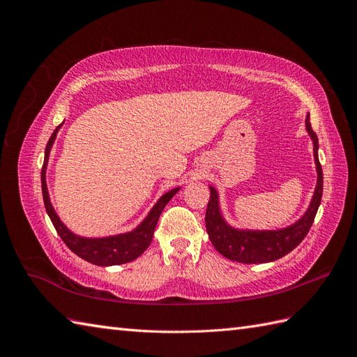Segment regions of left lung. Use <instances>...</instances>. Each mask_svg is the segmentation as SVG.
I'll return each mask as SVG.
<instances>
[{"mask_svg":"<svg viewBox=\"0 0 357 357\" xmlns=\"http://www.w3.org/2000/svg\"><path fill=\"white\" fill-rule=\"evenodd\" d=\"M305 126L308 135L312 139V152L317 169V185L314 195L311 198L310 207L305 214L287 228L275 231H250L236 229L226 223L219 205V193L210 186V201L205 213V228L208 238L215 250L225 257L241 264H265L273 262L286 256L305 238L319 210L323 193V172L319 162V139L310 123V114H307Z\"/></svg>","mask_w":357,"mask_h":357,"instance_id":"obj_1","label":"left lung"}]
</instances>
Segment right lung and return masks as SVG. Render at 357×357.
Segmentation results:
<instances>
[{
	"mask_svg": "<svg viewBox=\"0 0 357 357\" xmlns=\"http://www.w3.org/2000/svg\"><path fill=\"white\" fill-rule=\"evenodd\" d=\"M61 126H62V123L59 126H56V129L53 131V134L49 138L47 146H46V152H45V162H43V168H41L43 199H45V207H46V211L49 214L53 226H55V229L59 234L62 241L67 244V247L73 253H75L79 257L84 259V261H88L93 265L112 266V265L132 262L134 259L142 256L146 248L150 245V243H152L153 232H155L156 223L159 220V215H160L162 210L165 208V205L180 190V188L171 189L169 192L165 193V195H162L159 198V201L153 205V208L150 210V213L147 214V218L131 232L104 236V238H86V236L75 235L61 222L58 214L55 213V208L52 207L49 192H47V185H46V168H47V162H49L50 149L53 146V142H55L56 134H58Z\"/></svg>",
	"mask_w": 357,
	"mask_h": 357,
	"instance_id": "1",
	"label": "right lung"
}]
</instances>
